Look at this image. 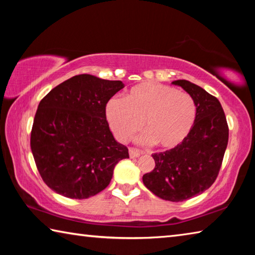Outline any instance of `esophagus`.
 Returning a JSON list of instances; mask_svg holds the SVG:
<instances>
[{
	"instance_id": "esophagus-1",
	"label": "esophagus",
	"mask_w": 255,
	"mask_h": 255,
	"mask_svg": "<svg viewBox=\"0 0 255 255\" xmlns=\"http://www.w3.org/2000/svg\"><path fill=\"white\" fill-rule=\"evenodd\" d=\"M129 156H130L131 158H135V157H139L141 154H143V152L139 149L137 148H132V147H129Z\"/></svg>"
}]
</instances>
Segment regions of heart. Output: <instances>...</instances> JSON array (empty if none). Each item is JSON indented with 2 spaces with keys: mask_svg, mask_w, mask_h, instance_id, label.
I'll list each match as a JSON object with an SVG mask.
<instances>
[{
  "mask_svg": "<svg viewBox=\"0 0 255 255\" xmlns=\"http://www.w3.org/2000/svg\"><path fill=\"white\" fill-rule=\"evenodd\" d=\"M107 119L115 136L127 141L139 131L138 140L155 143L163 149L182 144L191 132L197 118V106L189 94L172 86L143 83L133 86L125 100L114 99L106 108Z\"/></svg>",
  "mask_w": 255,
  "mask_h": 255,
  "instance_id": "heart-1",
  "label": "heart"
}]
</instances>
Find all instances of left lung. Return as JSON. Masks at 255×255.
Segmentation results:
<instances>
[{
  "mask_svg": "<svg viewBox=\"0 0 255 255\" xmlns=\"http://www.w3.org/2000/svg\"><path fill=\"white\" fill-rule=\"evenodd\" d=\"M172 84L195 100L196 122L182 144L152 155L155 167L143 175V182L161 199L178 202L200 195L215 182L227 147L228 126L217 98L187 80Z\"/></svg>",
  "mask_w": 255,
  "mask_h": 255,
  "instance_id": "left-lung-1",
  "label": "left lung"
}]
</instances>
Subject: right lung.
Wrapping results in <instances>:
<instances>
[{"label":"right lung","instance_id":"right-lung-1","mask_svg":"<svg viewBox=\"0 0 255 255\" xmlns=\"http://www.w3.org/2000/svg\"><path fill=\"white\" fill-rule=\"evenodd\" d=\"M125 88L122 81L81 74L54 88L33 119L31 152L44 182L58 195L86 199L108 187L128 148L118 143L106 105Z\"/></svg>","mask_w":255,"mask_h":255}]
</instances>
